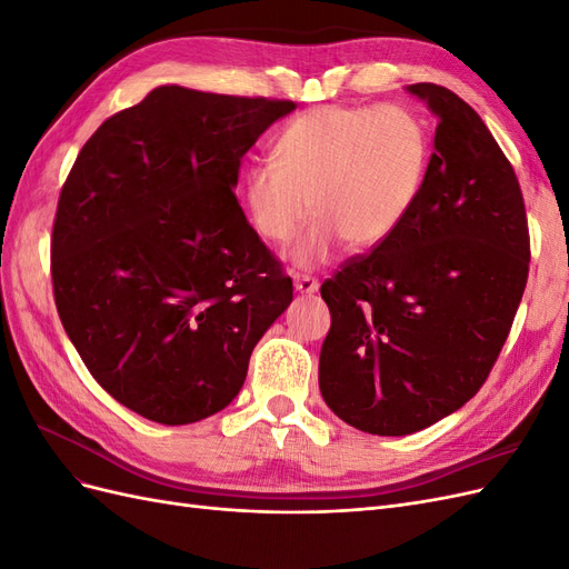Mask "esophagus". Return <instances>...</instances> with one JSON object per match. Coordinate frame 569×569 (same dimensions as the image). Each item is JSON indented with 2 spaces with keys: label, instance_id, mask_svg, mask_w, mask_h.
<instances>
[{
  "label": "esophagus",
  "instance_id": "34e87169",
  "mask_svg": "<svg viewBox=\"0 0 569 569\" xmlns=\"http://www.w3.org/2000/svg\"><path fill=\"white\" fill-rule=\"evenodd\" d=\"M320 282L311 274H295V289L301 291V295H316Z\"/></svg>",
  "mask_w": 569,
  "mask_h": 569
}]
</instances>
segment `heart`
<instances>
[{
  "instance_id": "b5f03b06",
  "label": "heart",
  "mask_w": 569,
  "mask_h": 569,
  "mask_svg": "<svg viewBox=\"0 0 569 569\" xmlns=\"http://www.w3.org/2000/svg\"><path fill=\"white\" fill-rule=\"evenodd\" d=\"M427 161L425 123L403 107H316L282 130L274 159L247 170L244 209L258 237L287 244L313 206L318 218L289 258L318 268L343 242L385 244L416 206Z\"/></svg>"
}]
</instances>
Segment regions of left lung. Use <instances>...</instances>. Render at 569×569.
I'll use <instances>...</instances> for the list:
<instances>
[{
  "instance_id": "8db88e82",
  "label": "left lung",
  "mask_w": 569,
  "mask_h": 569,
  "mask_svg": "<svg viewBox=\"0 0 569 569\" xmlns=\"http://www.w3.org/2000/svg\"><path fill=\"white\" fill-rule=\"evenodd\" d=\"M439 120L412 211L320 295L332 327L320 393L368 435L403 437L468 403L501 353L529 272L520 182L477 111L435 82L408 84Z\"/></svg>"
}]
</instances>
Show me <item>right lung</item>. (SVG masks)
I'll return each instance as SVG.
<instances>
[{"instance_id":"right-lung-1","label":"right lung","mask_w":569,"mask_h":569,"mask_svg":"<svg viewBox=\"0 0 569 569\" xmlns=\"http://www.w3.org/2000/svg\"><path fill=\"white\" fill-rule=\"evenodd\" d=\"M295 109L163 84L107 118L63 182L59 318L94 380L147 420L189 425L226 408L291 303L234 187L244 153Z\"/></svg>"}]
</instances>
